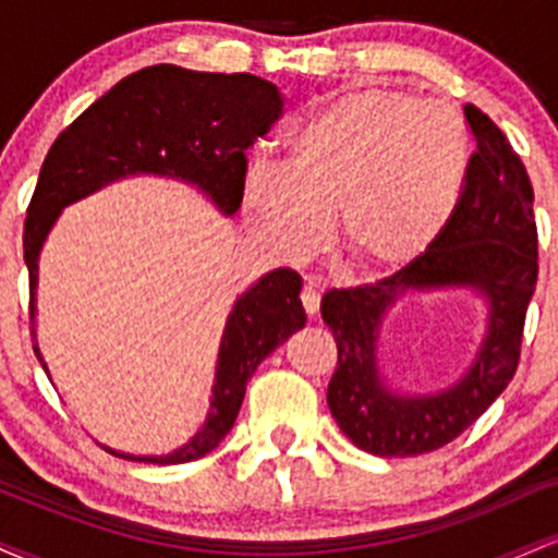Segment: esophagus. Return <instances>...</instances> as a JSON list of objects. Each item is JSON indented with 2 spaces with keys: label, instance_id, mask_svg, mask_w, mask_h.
Returning <instances> with one entry per match:
<instances>
[{
  "label": "esophagus",
  "instance_id": "34e87169",
  "mask_svg": "<svg viewBox=\"0 0 558 558\" xmlns=\"http://www.w3.org/2000/svg\"><path fill=\"white\" fill-rule=\"evenodd\" d=\"M319 291H323V286L317 283V280H306L304 288H301V304H304L306 315L315 317L319 312Z\"/></svg>",
  "mask_w": 558,
  "mask_h": 558
}]
</instances>
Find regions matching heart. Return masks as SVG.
<instances>
[{
	"instance_id": "obj_1",
	"label": "heart",
	"mask_w": 558,
	"mask_h": 558,
	"mask_svg": "<svg viewBox=\"0 0 558 558\" xmlns=\"http://www.w3.org/2000/svg\"><path fill=\"white\" fill-rule=\"evenodd\" d=\"M470 133L444 101L364 88L317 107L288 165L252 162L243 207L286 257H310L338 217L345 257L399 272L425 257L462 198Z\"/></svg>"
}]
</instances>
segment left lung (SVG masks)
<instances>
[{
    "label": "left lung",
    "instance_id": "obj_1",
    "mask_svg": "<svg viewBox=\"0 0 558 558\" xmlns=\"http://www.w3.org/2000/svg\"><path fill=\"white\" fill-rule=\"evenodd\" d=\"M477 151L440 239L425 257L373 286L328 291L319 304L338 343L328 407L345 438L375 457H417L451 444L504 393L520 364L537 283L533 185L485 112L464 105ZM466 290L484 304V336L463 375L438 391H407L385 373L381 325L409 295Z\"/></svg>",
    "mask_w": 558,
    "mask_h": 558
}]
</instances>
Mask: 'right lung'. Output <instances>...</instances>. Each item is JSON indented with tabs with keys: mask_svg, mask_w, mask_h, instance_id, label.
Returning <instances> with one entry per match:
<instances>
[{
	"mask_svg": "<svg viewBox=\"0 0 558 558\" xmlns=\"http://www.w3.org/2000/svg\"><path fill=\"white\" fill-rule=\"evenodd\" d=\"M278 86L252 73H198L151 65L128 75L70 123L44 159L23 230L31 275V330L36 332L38 259L62 209L125 178H165L189 185L233 217L243 202L246 149L283 114ZM299 272H265L239 299L222 328L215 383L204 425L168 453L114 457L149 464H183L207 457L226 440L262 360L306 325ZM41 367L38 345H34Z\"/></svg>",
	"mask_w": 558,
	"mask_h": 558,
	"instance_id": "1",
	"label": "right lung"
}]
</instances>
